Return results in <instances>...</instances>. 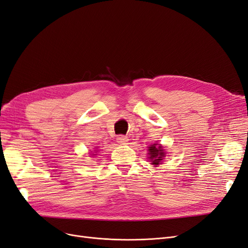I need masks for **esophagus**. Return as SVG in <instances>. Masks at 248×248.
I'll list each match as a JSON object with an SVG mask.
<instances>
[{
	"instance_id": "1",
	"label": "esophagus",
	"mask_w": 248,
	"mask_h": 248,
	"mask_svg": "<svg viewBox=\"0 0 248 248\" xmlns=\"http://www.w3.org/2000/svg\"><path fill=\"white\" fill-rule=\"evenodd\" d=\"M116 140L119 144H127L128 140H129L127 136H125V135H119V136H117Z\"/></svg>"
}]
</instances>
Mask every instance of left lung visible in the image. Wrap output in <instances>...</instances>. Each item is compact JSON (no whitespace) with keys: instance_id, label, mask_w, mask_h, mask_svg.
Listing matches in <instances>:
<instances>
[{"instance_id":"1","label":"left lung","mask_w":248,"mask_h":248,"mask_svg":"<svg viewBox=\"0 0 248 248\" xmlns=\"http://www.w3.org/2000/svg\"><path fill=\"white\" fill-rule=\"evenodd\" d=\"M149 148V160L152 162L151 164L153 165H159L162 164V162H163V159L165 157V154L166 152L164 151L163 147L161 146L160 143H153L151 144Z\"/></svg>"}]
</instances>
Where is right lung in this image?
I'll return each instance as SVG.
<instances>
[{
	"instance_id": "right-lung-1",
	"label": "right lung",
	"mask_w": 248,
	"mask_h": 248,
	"mask_svg": "<svg viewBox=\"0 0 248 248\" xmlns=\"http://www.w3.org/2000/svg\"><path fill=\"white\" fill-rule=\"evenodd\" d=\"M94 155H96V154H93V156H94Z\"/></svg>"
}]
</instances>
